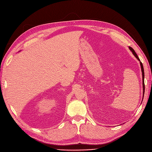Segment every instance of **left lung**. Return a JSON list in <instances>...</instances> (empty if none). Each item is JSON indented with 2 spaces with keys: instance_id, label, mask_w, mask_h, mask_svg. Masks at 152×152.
<instances>
[{
  "instance_id": "1",
  "label": "left lung",
  "mask_w": 152,
  "mask_h": 152,
  "mask_svg": "<svg viewBox=\"0 0 152 152\" xmlns=\"http://www.w3.org/2000/svg\"><path fill=\"white\" fill-rule=\"evenodd\" d=\"M129 49L130 50H131V51L132 52L133 54L134 55V56H136V58L138 59L139 61H140V58H138V56H137V54L136 53V52L134 51V50L131 47H129ZM140 65H141V71H142V86H143V96H144V94H145V83H144V78H145V73H144V68H143V66H142V64L141 62H140Z\"/></svg>"
}]
</instances>
